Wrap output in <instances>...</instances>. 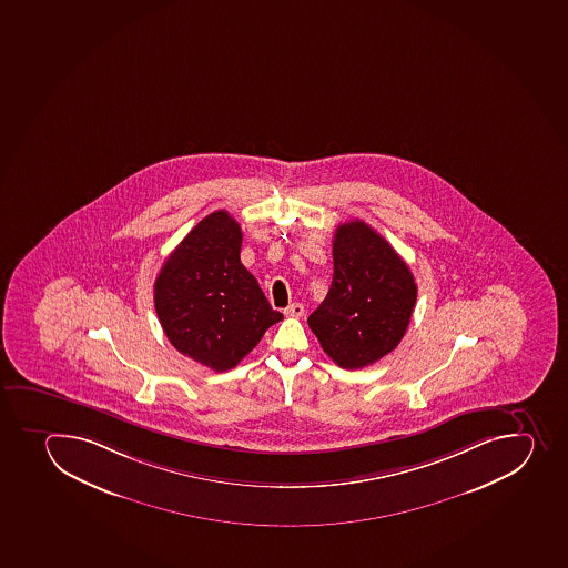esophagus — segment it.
Masks as SVG:
<instances>
[{"mask_svg":"<svg viewBox=\"0 0 568 568\" xmlns=\"http://www.w3.org/2000/svg\"><path fill=\"white\" fill-rule=\"evenodd\" d=\"M303 314H305V307L302 303H292L285 308V316H288V318H302Z\"/></svg>","mask_w":568,"mask_h":568,"instance_id":"esophagus-1","label":"esophagus"}]
</instances>
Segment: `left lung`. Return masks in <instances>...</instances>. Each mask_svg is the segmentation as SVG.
<instances>
[{"instance_id": "left-lung-1", "label": "left lung", "mask_w": 568, "mask_h": 568, "mask_svg": "<svg viewBox=\"0 0 568 568\" xmlns=\"http://www.w3.org/2000/svg\"><path fill=\"white\" fill-rule=\"evenodd\" d=\"M416 300V280L388 241L366 222H344L333 241L329 292L308 327L333 363L358 369L394 352Z\"/></svg>"}]
</instances>
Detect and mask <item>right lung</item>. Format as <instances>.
<instances>
[{"instance_id": "obj_1", "label": "right lung", "mask_w": 568, "mask_h": 568, "mask_svg": "<svg viewBox=\"0 0 568 568\" xmlns=\"http://www.w3.org/2000/svg\"><path fill=\"white\" fill-rule=\"evenodd\" d=\"M243 232L227 211L202 219L163 263L154 307L163 333L185 357L227 372L283 314L241 263Z\"/></svg>"}]
</instances>
